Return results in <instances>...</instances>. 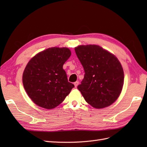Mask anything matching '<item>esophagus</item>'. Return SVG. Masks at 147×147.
I'll return each instance as SVG.
<instances>
[{
	"label": "esophagus",
	"mask_w": 147,
	"mask_h": 147,
	"mask_svg": "<svg viewBox=\"0 0 147 147\" xmlns=\"http://www.w3.org/2000/svg\"><path fill=\"white\" fill-rule=\"evenodd\" d=\"M74 86H75L76 88V87L78 86V85H79V82H78V81H77V82H74Z\"/></svg>",
	"instance_id": "34e87169"
}]
</instances>
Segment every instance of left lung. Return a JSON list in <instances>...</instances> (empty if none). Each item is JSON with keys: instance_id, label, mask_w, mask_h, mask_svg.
<instances>
[{"instance_id": "left-lung-1", "label": "left lung", "mask_w": 147, "mask_h": 147, "mask_svg": "<svg viewBox=\"0 0 147 147\" xmlns=\"http://www.w3.org/2000/svg\"><path fill=\"white\" fill-rule=\"evenodd\" d=\"M74 50L85 73L78 89L86 102L96 109L113 104L124 84L123 69L117 58L96 45H80Z\"/></svg>"}]
</instances>
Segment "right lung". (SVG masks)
Wrapping results in <instances>:
<instances>
[{
  "label": "right lung",
  "mask_w": 147,
  "mask_h": 147,
  "mask_svg": "<svg viewBox=\"0 0 147 147\" xmlns=\"http://www.w3.org/2000/svg\"><path fill=\"white\" fill-rule=\"evenodd\" d=\"M71 55V51L66 47H52L37 54L28 62L23 72V83L28 95L36 105L54 109L74 88L63 69Z\"/></svg>",
  "instance_id": "add662e5"
}]
</instances>
